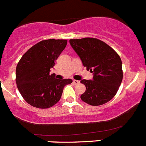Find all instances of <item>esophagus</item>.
Listing matches in <instances>:
<instances>
[{"label":"esophagus","instance_id":"esophagus-1","mask_svg":"<svg viewBox=\"0 0 146 146\" xmlns=\"http://www.w3.org/2000/svg\"><path fill=\"white\" fill-rule=\"evenodd\" d=\"M73 83H74V85L79 84V83H80V81H78V80H73Z\"/></svg>","mask_w":146,"mask_h":146}]
</instances>
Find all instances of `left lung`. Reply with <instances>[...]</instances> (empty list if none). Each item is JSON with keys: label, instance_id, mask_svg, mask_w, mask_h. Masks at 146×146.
Instances as JSON below:
<instances>
[{"label": "left lung", "instance_id": "obj_1", "mask_svg": "<svg viewBox=\"0 0 146 146\" xmlns=\"http://www.w3.org/2000/svg\"><path fill=\"white\" fill-rule=\"evenodd\" d=\"M69 43L82 65L93 73L92 80H80L86 88L81 99L93 106L102 105L111 100L123 79L119 55L109 45L97 38L70 39Z\"/></svg>", "mask_w": 146, "mask_h": 146}]
</instances>
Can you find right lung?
<instances>
[{
  "instance_id": "add662e5",
  "label": "right lung",
  "mask_w": 146,
  "mask_h": 146,
  "mask_svg": "<svg viewBox=\"0 0 146 146\" xmlns=\"http://www.w3.org/2000/svg\"><path fill=\"white\" fill-rule=\"evenodd\" d=\"M67 40H43L23 55L17 66L16 82L18 90L31 106L41 109L52 107L60 100L64 88L72 79L59 80L50 69L62 51Z\"/></svg>"
}]
</instances>
